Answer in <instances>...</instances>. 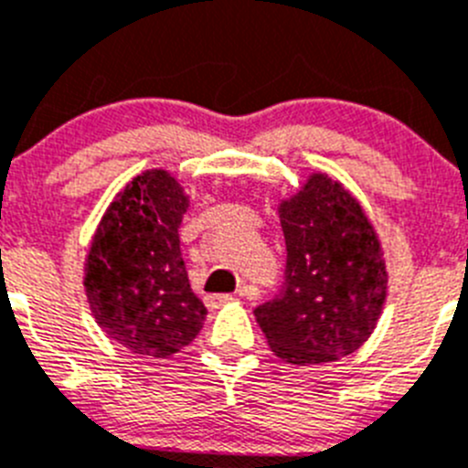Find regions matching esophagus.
<instances>
[{"label":"esophagus","mask_w":468,"mask_h":468,"mask_svg":"<svg viewBox=\"0 0 468 468\" xmlns=\"http://www.w3.org/2000/svg\"><path fill=\"white\" fill-rule=\"evenodd\" d=\"M239 296H250V289H242L239 292ZM233 301V296L230 293H212V296L205 298V303H207L209 307H218V305H226V303Z\"/></svg>","instance_id":"1"}]
</instances>
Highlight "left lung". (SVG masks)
<instances>
[{"label":"left lung","mask_w":468,"mask_h":468,"mask_svg":"<svg viewBox=\"0 0 468 468\" xmlns=\"http://www.w3.org/2000/svg\"><path fill=\"white\" fill-rule=\"evenodd\" d=\"M286 271L272 301L254 310L268 345L289 364L352 355L376 328L387 293L380 242L338 182L313 175L280 205Z\"/></svg>","instance_id":"1"}]
</instances>
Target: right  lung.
<instances>
[{"label": "right lung", "mask_w": 468, "mask_h": 468, "mask_svg": "<svg viewBox=\"0 0 468 468\" xmlns=\"http://www.w3.org/2000/svg\"><path fill=\"white\" fill-rule=\"evenodd\" d=\"M188 197L165 170H146L116 196L86 261V293L104 334L133 355L170 356L203 328L179 247Z\"/></svg>", "instance_id": "obj_1"}]
</instances>
